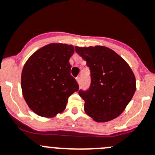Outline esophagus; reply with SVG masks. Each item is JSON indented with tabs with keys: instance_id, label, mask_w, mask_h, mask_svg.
<instances>
[{
	"instance_id": "esophagus-1",
	"label": "esophagus",
	"mask_w": 155,
	"mask_h": 155,
	"mask_svg": "<svg viewBox=\"0 0 155 155\" xmlns=\"http://www.w3.org/2000/svg\"><path fill=\"white\" fill-rule=\"evenodd\" d=\"M76 80H77V81H78V83H81V76L77 77Z\"/></svg>"
}]
</instances>
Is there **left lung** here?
<instances>
[{"label": "left lung", "instance_id": "obj_1", "mask_svg": "<svg viewBox=\"0 0 155 155\" xmlns=\"http://www.w3.org/2000/svg\"><path fill=\"white\" fill-rule=\"evenodd\" d=\"M75 51L86 61L91 71L89 88L78 91L85 112L97 122L118 117L136 90L135 77L129 65L106 47H75Z\"/></svg>", "mask_w": 155, "mask_h": 155}]
</instances>
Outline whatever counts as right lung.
I'll return each instance as SVG.
<instances>
[{
  "instance_id": "1",
  "label": "right lung",
  "mask_w": 155,
  "mask_h": 155,
  "mask_svg": "<svg viewBox=\"0 0 155 155\" xmlns=\"http://www.w3.org/2000/svg\"><path fill=\"white\" fill-rule=\"evenodd\" d=\"M72 45L50 44L31 55L21 74L23 95L30 108L41 117H52L65 109L68 97L79 89L71 74Z\"/></svg>"
}]
</instances>
